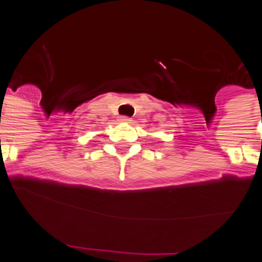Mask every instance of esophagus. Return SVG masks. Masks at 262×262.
<instances>
[{"mask_svg":"<svg viewBox=\"0 0 262 262\" xmlns=\"http://www.w3.org/2000/svg\"><path fill=\"white\" fill-rule=\"evenodd\" d=\"M119 120H120L121 123H131V118H128V116H120Z\"/></svg>","mask_w":262,"mask_h":262,"instance_id":"obj_1","label":"esophagus"}]
</instances>
